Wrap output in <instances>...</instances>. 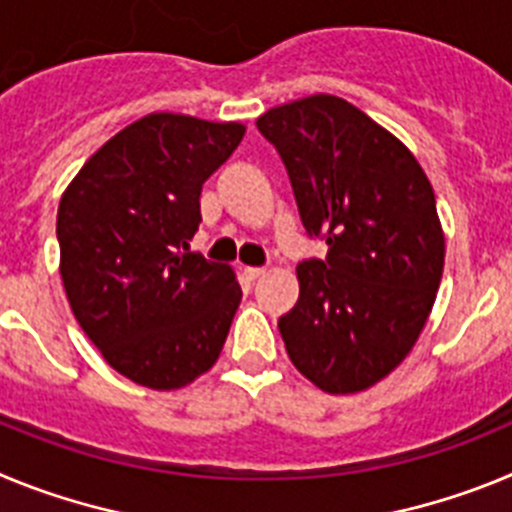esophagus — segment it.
Instances as JSON below:
<instances>
[{
  "mask_svg": "<svg viewBox=\"0 0 512 512\" xmlns=\"http://www.w3.org/2000/svg\"><path fill=\"white\" fill-rule=\"evenodd\" d=\"M243 274H246V277L251 279V282H256V279L264 277L266 269H261V266H246V269H243Z\"/></svg>",
  "mask_w": 512,
  "mask_h": 512,
  "instance_id": "34e87169",
  "label": "esophagus"
}]
</instances>
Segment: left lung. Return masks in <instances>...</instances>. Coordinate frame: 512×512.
I'll return each instance as SVG.
<instances>
[{
  "mask_svg": "<svg viewBox=\"0 0 512 512\" xmlns=\"http://www.w3.org/2000/svg\"><path fill=\"white\" fill-rule=\"evenodd\" d=\"M287 166L302 225L328 256L297 266L300 300L279 318L292 364L330 395L402 364L436 302L443 230L413 153L351 102L312 94L256 120Z\"/></svg>",
  "mask_w": 512,
  "mask_h": 512,
  "instance_id": "8db88e82",
  "label": "left lung"
}]
</instances>
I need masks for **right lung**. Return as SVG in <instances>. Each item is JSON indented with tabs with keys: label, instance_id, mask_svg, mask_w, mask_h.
Segmentation results:
<instances>
[{
	"label": "right lung",
	"instance_id": "obj_1",
	"mask_svg": "<svg viewBox=\"0 0 512 512\" xmlns=\"http://www.w3.org/2000/svg\"><path fill=\"white\" fill-rule=\"evenodd\" d=\"M243 133L241 122L153 112L107 140L63 192V289L81 330L130 382L179 390L223 351L241 284L187 248L202 184Z\"/></svg>",
	"mask_w": 512,
	"mask_h": 512
}]
</instances>
